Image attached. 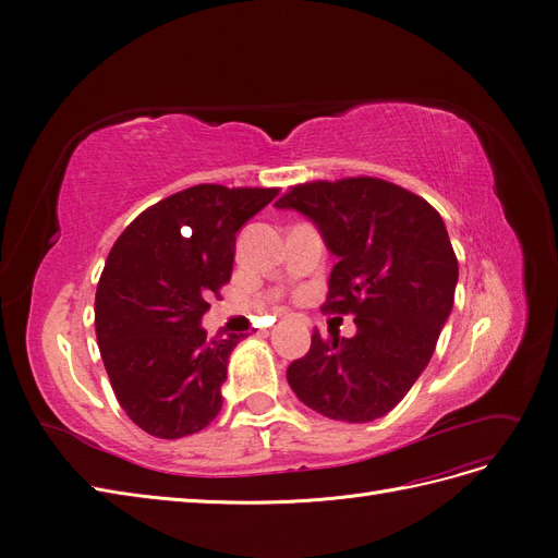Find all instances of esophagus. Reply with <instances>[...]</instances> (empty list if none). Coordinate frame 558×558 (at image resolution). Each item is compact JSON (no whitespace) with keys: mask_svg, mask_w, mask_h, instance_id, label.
<instances>
[{"mask_svg":"<svg viewBox=\"0 0 558 558\" xmlns=\"http://www.w3.org/2000/svg\"><path fill=\"white\" fill-rule=\"evenodd\" d=\"M282 318H287V314H282Z\"/></svg>","mask_w":558,"mask_h":558,"instance_id":"34e87169","label":"esophagus"}]
</instances>
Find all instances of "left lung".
I'll return each mask as SVG.
<instances>
[{
    "label": "left lung",
    "mask_w": 558,
    "mask_h": 558,
    "mask_svg": "<svg viewBox=\"0 0 558 558\" xmlns=\"http://www.w3.org/2000/svg\"><path fill=\"white\" fill-rule=\"evenodd\" d=\"M312 219L337 255L326 312L355 314L357 335L314 330L287 368L301 402L332 421L389 414L432 360L454 303L459 264L432 205L371 175L291 187L276 203Z\"/></svg>",
    "instance_id": "1"
}]
</instances>
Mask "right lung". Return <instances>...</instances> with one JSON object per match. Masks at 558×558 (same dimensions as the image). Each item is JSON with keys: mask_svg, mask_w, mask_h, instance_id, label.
<instances>
[{"mask_svg": "<svg viewBox=\"0 0 558 558\" xmlns=\"http://www.w3.org/2000/svg\"><path fill=\"white\" fill-rule=\"evenodd\" d=\"M276 194L194 185L146 208L110 248L97 341L117 400L146 434L181 438L217 418L228 357L246 335L208 341L201 318L230 280L234 234Z\"/></svg>", "mask_w": 558, "mask_h": 558, "instance_id": "add662e5", "label": "right lung"}]
</instances>
